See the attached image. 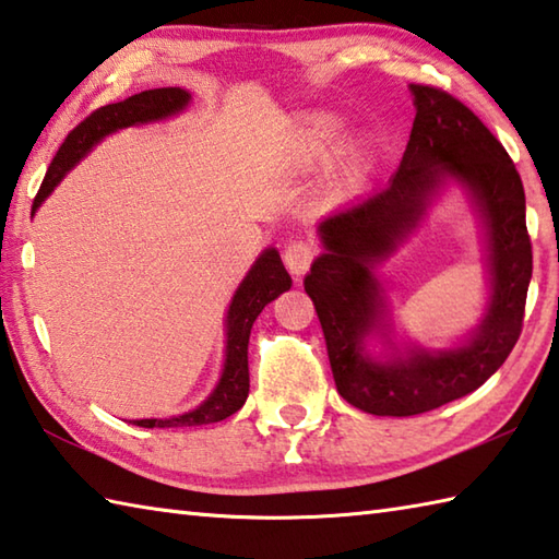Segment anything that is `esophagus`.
<instances>
[{
  "mask_svg": "<svg viewBox=\"0 0 559 559\" xmlns=\"http://www.w3.org/2000/svg\"><path fill=\"white\" fill-rule=\"evenodd\" d=\"M316 246L311 240H289L287 248H284V265L292 272V275H304L311 267L316 258Z\"/></svg>",
  "mask_w": 559,
  "mask_h": 559,
  "instance_id": "obj_1",
  "label": "esophagus"
}]
</instances>
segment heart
Masks as SVG:
<instances>
[{
  "instance_id": "obj_1",
  "label": "heart",
  "mask_w": 559,
  "mask_h": 559,
  "mask_svg": "<svg viewBox=\"0 0 559 559\" xmlns=\"http://www.w3.org/2000/svg\"><path fill=\"white\" fill-rule=\"evenodd\" d=\"M343 135V123L338 116L333 114H309L301 119V133L299 145L304 160L316 163L329 157V153L335 148V143ZM367 173V153L362 145H350L338 157V163L333 167L331 185L335 189H350L362 180Z\"/></svg>"
}]
</instances>
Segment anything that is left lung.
<instances>
[{"label": "left lung", "mask_w": 559, "mask_h": 559, "mask_svg": "<svg viewBox=\"0 0 559 559\" xmlns=\"http://www.w3.org/2000/svg\"><path fill=\"white\" fill-rule=\"evenodd\" d=\"M411 92L416 119L396 175L384 189L321 221L325 252L304 280L338 394L374 416L426 414L487 382L519 341L533 275L523 182L507 148L450 92L430 84H411ZM445 176L471 189L488 224V316L462 348L372 364L361 355V338L376 328L382 309L371 267L415 225Z\"/></svg>", "instance_id": "1"}]
</instances>
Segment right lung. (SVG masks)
I'll return each instance as SVG.
<instances>
[{"instance_id": "add662e5", "label": "right lung", "mask_w": 559, "mask_h": 559, "mask_svg": "<svg viewBox=\"0 0 559 559\" xmlns=\"http://www.w3.org/2000/svg\"><path fill=\"white\" fill-rule=\"evenodd\" d=\"M189 92L180 87H160V90H145L133 97L107 104V107L94 109L87 119L80 121L75 129L68 133V139L62 141L56 157L50 160L48 173L40 182L38 194L34 199V212L40 206V202L56 189V185L66 177V173L75 165L80 157L90 153L94 143H99L104 135L114 133L116 129H126L133 123L157 121L165 116L177 114L187 107ZM292 287V277L284 270L277 250H265L258 258L255 265L248 272V277L240 284L238 292L234 294L228 309V341H226V365L221 382L214 389V394L206 402L182 414L177 418H143L133 420V426L141 428H173V426H204L224 420L230 414L246 404L250 377H248V338L252 321L258 319L260 311L267 307L272 299H277L282 292Z\"/></svg>"}]
</instances>
